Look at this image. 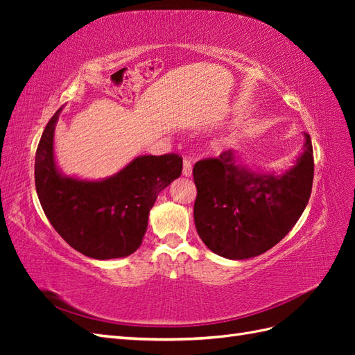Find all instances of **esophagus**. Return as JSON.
I'll use <instances>...</instances> for the list:
<instances>
[{
  "mask_svg": "<svg viewBox=\"0 0 355 355\" xmlns=\"http://www.w3.org/2000/svg\"><path fill=\"white\" fill-rule=\"evenodd\" d=\"M182 173H184V176H187V178H189L192 175V164H191L189 158H184V170H182Z\"/></svg>",
  "mask_w": 355,
  "mask_h": 355,
  "instance_id": "esophagus-1",
  "label": "esophagus"
}]
</instances>
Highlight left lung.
I'll return each instance as SVG.
<instances>
[{"mask_svg":"<svg viewBox=\"0 0 355 355\" xmlns=\"http://www.w3.org/2000/svg\"><path fill=\"white\" fill-rule=\"evenodd\" d=\"M296 166L284 175H262L237 163L228 149L192 168L197 187L196 228L211 252L249 259L280 243L304 213L314 179L309 135Z\"/></svg>","mask_w":355,"mask_h":355,"instance_id":"left-lung-1","label":"left lung"}]
</instances>
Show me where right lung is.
Masks as SVG:
<instances>
[{"instance_id":"1","label":"right lung","mask_w":355,"mask_h":355,"mask_svg":"<svg viewBox=\"0 0 355 355\" xmlns=\"http://www.w3.org/2000/svg\"><path fill=\"white\" fill-rule=\"evenodd\" d=\"M62 108L50 118L35 154V189L47 219L72 249L93 259L132 254L142 244L149 210L182 173L178 154L144 155L112 178L62 176L53 157V135Z\"/></svg>"}]
</instances>
